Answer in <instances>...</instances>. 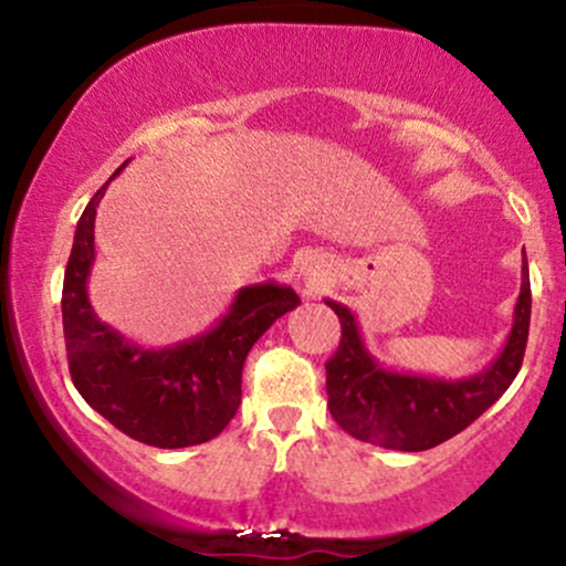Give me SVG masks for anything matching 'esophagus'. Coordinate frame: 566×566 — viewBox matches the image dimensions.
Here are the masks:
<instances>
[{
    "mask_svg": "<svg viewBox=\"0 0 566 566\" xmlns=\"http://www.w3.org/2000/svg\"><path fill=\"white\" fill-rule=\"evenodd\" d=\"M327 276H329V265L316 255H305L301 261V269H297V279H301L303 290L308 292V295L319 292L322 284H327Z\"/></svg>",
    "mask_w": 566,
    "mask_h": 566,
    "instance_id": "esophagus-1",
    "label": "esophagus"
}]
</instances>
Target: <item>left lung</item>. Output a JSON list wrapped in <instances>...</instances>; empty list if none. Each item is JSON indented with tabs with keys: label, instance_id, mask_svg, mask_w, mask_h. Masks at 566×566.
Returning <instances> with one entry per match:
<instances>
[{
	"label": "left lung",
	"instance_id": "8db88e82",
	"mask_svg": "<svg viewBox=\"0 0 566 566\" xmlns=\"http://www.w3.org/2000/svg\"><path fill=\"white\" fill-rule=\"evenodd\" d=\"M340 319L343 335L327 361V407L343 431L386 450L423 452L469 428L509 391L522 369L530 335V271L522 269V292L509 340L482 373L447 380L382 367L359 333L348 305L324 301Z\"/></svg>",
	"mask_w": 566,
	"mask_h": 566
}]
</instances>
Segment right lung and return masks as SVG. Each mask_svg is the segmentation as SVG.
<instances>
[{
    "label": "right lung",
    "instance_id": "obj_1",
    "mask_svg": "<svg viewBox=\"0 0 566 566\" xmlns=\"http://www.w3.org/2000/svg\"><path fill=\"white\" fill-rule=\"evenodd\" d=\"M106 186L84 207L63 276L61 308L71 380L97 415L143 444L178 450L216 439L242 405V367L250 348L279 316L297 308L301 297L287 284H250L237 292L229 311L207 333L165 348L129 343L97 319L87 297L95 263V210Z\"/></svg>",
    "mask_w": 566,
    "mask_h": 566
}]
</instances>
